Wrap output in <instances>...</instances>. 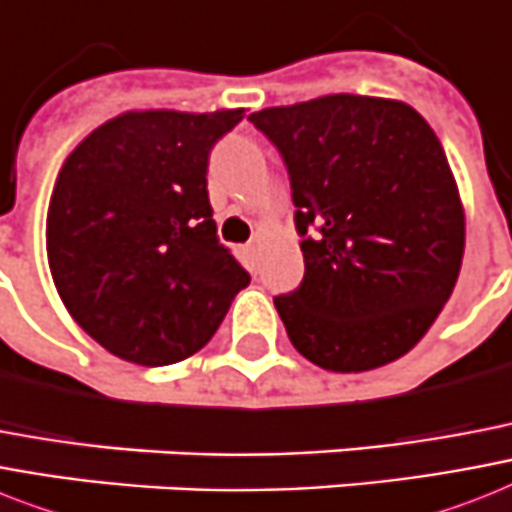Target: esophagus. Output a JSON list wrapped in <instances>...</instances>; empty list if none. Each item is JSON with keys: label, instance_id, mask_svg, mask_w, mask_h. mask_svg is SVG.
I'll return each mask as SVG.
<instances>
[{"label": "esophagus", "instance_id": "34e87169", "mask_svg": "<svg viewBox=\"0 0 512 512\" xmlns=\"http://www.w3.org/2000/svg\"><path fill=\"white\" fill-rule=\"evenodd\" d=\"M260 247H263V239H260V236H255V239H252V242H249L247 247H244V252H247L249 257H257Z\"/></svg>", "mask_w": 512, "mask_h": 512}]
</instances>
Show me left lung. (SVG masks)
<instances>
[{"mask_svg": "<svg viewBox=\"0 0 512 512\" xmlns=\"http://www.w3.org/2000/svg\"><path fill=\"white\" fill-rule=\"evenodd\" d=\"M249 120L284 160L305 278L273 297L310 363L373 371L410 352L458 281L465 215L431 126L405 102L331 94Z\"/></svg>", "mask_w": 512, "mask_h": 512, "instance_id": "left-lung-1", "label": "left lung"}]
</instances>
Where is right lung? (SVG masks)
Returning a JSON list of instances; mask_svg holds the SVG:
<instances>
[{"label": "right lung", "instance_id": "1", "mask_svg": "<svg viewBox=\"0 0 512 512\" xmlns=\"http://www.w3.org/2000/svg\"><path fill=\"white\" fill-rule=\"evenodd\" d=\"M242 118L123 112L62 165L47 213L49 270L78 326L120 360H186L249 284L207 197L210 149Z\"/></svg>", "mask_w": 512, "mask_h": 512}]
</instances>
